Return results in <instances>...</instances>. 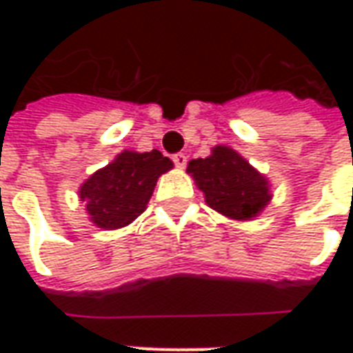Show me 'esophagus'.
<instances>
[{
	"instance_id": "esophagus-1",
	"label": "esophagus",
	"mask_w": 353,
	"mask_h": 353,
	"mask_svg": "<svg viewBox=\"0 0 353 353\" xmlns=\"http://www.w3.org/2000/svg\"><path fill=\"white\" fill-rule=\"evenodd\" d=\"M174 159V164H176L177 168H185V164H187V157L183 153H177L172 157Z\"/></svg>"
}]
</instances>
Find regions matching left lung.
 Here are the masks:
<instances>
[{"instance_id":"obj_1","label":"left lung","mask_w":353,"mask_h":353,"mask_svg":"<svg viewBox=\"0 0 353 353\" xmlns=\"http://www.w3.org/2000/svg\"><path fill=\"white\" fill-rule=\"evenodd\" d=\"M206 204L229 219L252 221L272 200L270 183L232 147L215 145L206 159H192L187 166Z\"/></svg>"}]
</instances>
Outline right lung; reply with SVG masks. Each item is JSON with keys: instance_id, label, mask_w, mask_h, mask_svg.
I'll list each match as a JSON object with an SVG mask.
<instances>
[{"instance_id": "right-lung-1", "label": "right lung", "mask_w": 353, "mask_h": 353, "mask_svg": "<svg viewBox=\"0 0 353 353\" xmlns=\"http://www.w3.org/2000/svg\"><path fill=\"white\" fill-rule=\"evenodd\" d=\"M172 168L174 162L157 149L149 153L124 149L79 187V199L85 202L88 219L103 230L130 225L143 214L157 179Z\"/></svg>"}]
</instances>
